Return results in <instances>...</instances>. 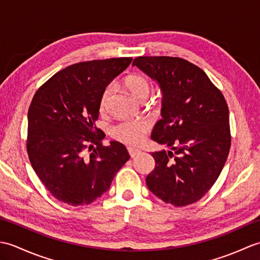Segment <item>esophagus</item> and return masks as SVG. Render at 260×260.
Segmentation results:
<instances>
[{"label":"esophagus","mask_w":260,"mask_h":260,"mask_svg":"<svg viewBox=\"0 0 260 260\" xmlns=\"http://www.w3.org/2000/svg\"><path fill=\"white\" fill-rule=\"evenodd\" d=\"M127 151H128V154L131 157H135L136 155H139L141 153V150L139 148H135V147H127Z\"/></svg>","instance_id":"esophagus-1"}]
</instances>
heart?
<instances>
[{
  "mask_svg": "<svg viewBox=\"0 0 260 260\" xmlns=\"http://www.w3.org/2000/svg\"><path fill=\"white\" fill-rule=\"evenodd\" d=\"M124 86L139 101H146L152 90V82L143 74H131L124 78ZM112 88H105L99 101V109L105 112L107 108ZM151 126L146 120H124L116 124L110 129V135L116 141L128 145H137L145 140Z\"/></svg>",
  "mask_w": 260,
  "mask_h": 260,
  "instance_id": "1",
  "label": "heart"
}]
</instances>
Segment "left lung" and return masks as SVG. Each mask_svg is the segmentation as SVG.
<instances>
[{
  "label": "left lung",
  "instance_id": "obj_1",
  "mask_svg": "<svg viewBox=\"0 0 260 260\" xmlns=\"http://www.w3.org/2000/svg\"><path fill=\"white\" fill-rule=\"evenodd\" d=\"M137 66L158 81L163 119L152 140L173 152H154L155 168L146 176L150 191L165 203L184 207L211 189L229 155V108L221 90L204 71L179 57H137Z\"/></svg>",
  "mask_w": 260,
  "mask_h": 260
}]
</instances>
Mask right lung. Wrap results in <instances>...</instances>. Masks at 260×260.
<instances>
[{
    "instance_id": "add662e5",
    "label": "right lung",
    "mask_w": 260,
    "mask_h": 260,
    "mask_svg": "<svg viewBox=\"0 0 260 260\" xmlns=\"http://www.w3.org/2000/svg\"><path fill=\"white\" fill-rule=\"evenodd\" d=\"M132 60L110 58L71 64L54 74L33 96L27 112V155L43 185L60 202L74 207L93 202L129 159L121 143L103 145L105 134L95 121L105 88Z\"/></svg>"
}]
</instances>
